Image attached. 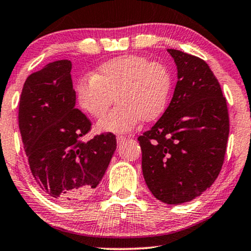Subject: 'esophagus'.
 <instances>
[{"label": "esophagus", "instance_id": "1", "mask_svg": "<svg viewBox=\"0 0 251 251\" xmlns=\"http://www.w3.org/2000/svg\"><path fill=\"white\" fill-rule=\"evenodd\" d=\"M126 140H128V138L125 136H118L116 137V142H118L119 145H122V144H125Z\"/></svg>", "mask_w": 251, "mask_h": 251}]
</instances>
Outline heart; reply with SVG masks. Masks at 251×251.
<instances>
[{
  "instance_id": "heart-1",
  "label": "heart",
  "mask_w": 251,
  "mask_h": 251,
  "mask_svg": "<svg viewBox=\"0 0 251 251\" xmlns=\"http://www.w3.org/2000/svg\"><path fill=\"white\" fill-rule=\"evenodd\" d=\"M171 75L166 65L138 54L115 57L101 64L91 77L75 85L78 107L99 119L114 97L118 106L97 123L99 132H128L140 121L156 120L166 111Z\"/></svg>"
}]
</instances>
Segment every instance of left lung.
Returning a JSON list of instances; mask_svg holds the SVG:
<instances>
[{
	"label": "left lung",
	"mask_w": 251,
	"mask_h": 251,
	"mask_svg": "<svg viewBox=\"0 0 251 251\" xmlns=\"http://www.w3.org/2000/svg\"><path fill=\"white\" fill-rule=\"evenodd\" d=\"M168 52L177 66L173 99L138 140L147 187L163 203L181 204L200 197L218 177L229 121L226 99L208 64L179 50Z\"/></svg>",
	"instance_id": "1"
}]
</instances>
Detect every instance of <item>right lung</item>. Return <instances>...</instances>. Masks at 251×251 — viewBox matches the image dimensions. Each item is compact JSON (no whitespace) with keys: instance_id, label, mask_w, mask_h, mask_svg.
Returning a JSON list of instances; mask_svg holds the SVG:
<instances>
[{"instance_id":"add662e5","label":"right lung","mask_w":251,"mask_h":251,"mask_svg":"<svg viewBox=\"0 0 251 251\" xmlns=\"http://www.w3.org/2000/svg\"><path fill=\"white\" fill-rule=\"evenodd\" d=\"M72 61L48 64L30 74L19 101V129L34 179L61 202L83 200L92 194L116 150L113 133L90 140L83 137L91 123L75 108Z\"/></svg>"}]
</instances>
